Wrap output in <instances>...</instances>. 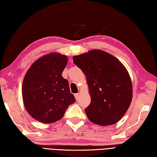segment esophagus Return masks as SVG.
I'll use <instances>...</instances> for the list:
<instances>
[{
	"mask_svg": "<svg viewBox=\"0 0 157 157\" xmlns=\"http://www.w3.org/2000/svg\"><path fill=\"white\" fill-rule=\"evenodd\" d=\"M74 96H75V99L77 100V101H78V100L79 98V93H77V94H75Z\"/></svg>",
	"mask_w": 157,
	"mask_h": 157,
	"instance_id": "34e87169",
	"label": "esophagus"
}]
</instances>
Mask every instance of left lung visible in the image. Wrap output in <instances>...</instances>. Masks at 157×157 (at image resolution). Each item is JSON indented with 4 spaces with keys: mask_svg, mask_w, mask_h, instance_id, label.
<instances>
[{
    "mask_svg": "<svg viewBox=\"0 0 157 157\" xmlns=\"http://www.w3.org/2000/svg\"><path fill=\"white\" fill-rule=\"evenodd\" d=\"M73 63L86 75L91 97L85 109L88 119L99 125L118 122L132 99V84L127 69L114 56L101 50L73 56Z\"/></svg>",
    "mask_w": 157,
    "mask_h": 157,
    "instance_id": "left-lung-1",
    "label": "left lung"
}]
</instances>
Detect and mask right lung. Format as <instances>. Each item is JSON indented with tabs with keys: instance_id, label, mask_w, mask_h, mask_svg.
<instances>
[{
	"instance_id": "obj_1",
	"label": "right lung",
	"mask_w": 157,
	"mask_h": 157,
	"mask_svg": "<svg viewBox=\"0 0 157 157\" xmlns=\"http://www.w3.org/2000/svg\"><path fill=\"white\" fill-rule=\"evenodd\" d=\"M68 58L59 53H50L33 63L22 85L23 101L33 118L43 123L61 119L68 106L75 102L69 82L62 72Z\"/></svg>"
}]
</instances>
